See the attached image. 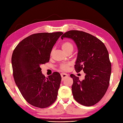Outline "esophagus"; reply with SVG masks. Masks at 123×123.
<instances>
[{"instance_id": "1", "label": "esophagus", "mask_w": 123, "mask_h": 123, "mask_svg": "<svg viewBox=\"0 0 123 123\" xmlns=\"http://www.w3.org/2000/svg\"><path fill=\"white\" fill-rule=\"evenodd\" d=\"M61 76L62 78V80H64L67 77H68V75L66 73H61Z\"/></svg>"}]
</instances>
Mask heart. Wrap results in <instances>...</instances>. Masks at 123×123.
Instances as JSON below:
<instances>
[{
  "instance_id": "b5f03b06",
  "label": "heart",
  "mask_w": 123,
  "mask_h": 123,
  "mask_svg": "<svg viewBox=\"0 0 123 123\" xmlns=\"http://www.w3.org/2000/svg\"><path fill=\"white\" fill-rule=\"evenodd\" d=\"M61 47L62 50L67 54L69 52H72L74 49L73 44L70 42H69V41H65V42H63L61 44ZM52 53L53 50L51 51V55L52 54ZM70 65V64H62L60 68L62 71H67L69 69V67Z\"/></svg>"
}]
</instances>
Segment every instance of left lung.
<instances>
[{"instance_id":"obj_1","label":"left lung","mask_w":123,"mask_h":123,"mask_svg":"<svg viewBox=\"0 0 123 123\" xmlns=\"http://www.w3.org/2000/svg\"><path fill=\"white\" fill-rule=\"evenodd\" d=\"M65 37L72 39L77 48L76 72L83 70L86 74L82 81L74 74L70 75L74 98L82 105H94L103 98L109 85L111 65L108 52L102 41L85 32L69 31L61 38Z\"/></svg>"}]
</instances>
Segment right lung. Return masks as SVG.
Wrapping results in <instances>:
<instances>
[{
    "instance_id": "obj_1",
    "label": "right lung",
    "mask_w": 123,
    "mask_h": 123,
    "mask_svg": "<svg viewBox=\"0 0 123 123\" xmlns=\"http://www.w3.org/2000/svg\"><path fill=\"white\" fill-rule=\"evenodd\" d=\"M63 33H40L17 44L12 56L13 76L24 98L40 108L50 106L57 98L62 77L55 72L46 78L40 66L49 62L52 49Z\"/></svg>"
}]
</instances>
